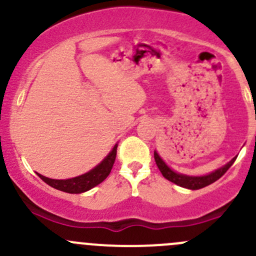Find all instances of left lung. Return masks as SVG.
I'll use <instances>...</instances> for the list:
<instances>
[{
  "instance_id": "1",
  "label": "left lung",
  "mask_w": 256,
  "mask_h": 256,
  "mask_svg": "<svg viewBox=\"0 0 256 256\" xmlns=\"http://www.w3.org/2000/svg\"><path fill=\"white\" fill-rule=\"evenodd\" d=\"M154 161H156L157 167L161 171L162 176H164L166 180H171L174 184L180 186V187L188 188V190H200V188L206 187V186L212 184L213 182H216V180H219L229 168H230L232 164H234L236 157H234L230 162L226 164V166L220 167L216 171L212 172V174H207V176H200V177H193V176H184V174H180L177 172L172 171L168 166L164 162V160L158 156L156 151H154Z\"/></svg>"
}]
</instances>
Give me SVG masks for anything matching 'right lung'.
<instances>
[{"mask_svg":"<svg viewBox=\"0 0 256 256\" xmlns=\"http://www.w3.org/2000/svg\"><path fill=\"white\" fill-rule=\"evenodd\" d=\"M116 148H118V144L114 146L112 152L102 160V164H99L95 168L82 174V176L69 178V180H52V178L44 177L40 174H37L40 176V180H43L47 184L56 188V190H63V192L66 193L86 192V190H92V187L102 183L105 178L109 176L116 158Z\"/></svg>","mask_w":256,"mask_h":256,"instance_id":"1","label":"right lung"}]
</instances>
